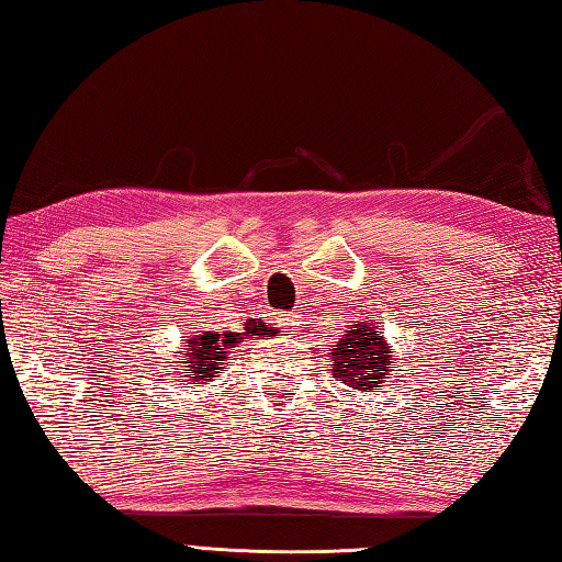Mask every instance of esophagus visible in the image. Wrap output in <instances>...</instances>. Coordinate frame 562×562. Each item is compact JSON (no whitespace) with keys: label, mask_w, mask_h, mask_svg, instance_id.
Returning <instances> with one entry per match:
<instances>
[{"label":"esophagus","mask_w":562,"mask_h":562,"mask_svg":"<svg viewBox=\"0 0 562 562\" xmlns=\"http://www.w3.org/2000/svg\"><path fill=\"white\" fill-rule=\"evenodd\" d=\"M280 326H282V330L300 333V328H302V316H300V314H284V316L280 318Z\"/></svg>","instance_id":"esophagus-1"}]
</instances>
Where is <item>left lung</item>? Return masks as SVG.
Instances as JSON below:
<instances>
[{
    "instance_id": "obj_1",
    "label": "left lung",
    "mask_w": 562,
    "mask_h": 562,
    "mask_svg": "<svg viewBox=\"0 0 562 562\" xmlns=\"http://www.w3.org/2000/svg\"><path fill=\"white\" fill-rule=\"evenodd\" d=\"M333 376L340 384L372 391L389 372V345L381 338V330L369 328L367 324H355L336 348H333Z\"/></svg>"
}]
</instances>
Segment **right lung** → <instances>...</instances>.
Returning <instances> with one entry per match:
<instances>
[{
    "label": "right lung",
    "instance_id": "obj_1",
    "mask_svg": "<svg viewBox=\"0 0 562 562\" xmlns=\"http://www.w3.org/2000/svg\"><path fill=\"white\" fill-rule=\"evenodd\" d=\"M258 329H266L267 333L258 334ZM250 333H256V336H270V330L266 326L250 328ZM236 342L241 340H238V336H232V333H226V336H220V333H205V336L193 338L188 342V369L183 374L207 381L214 374V369H220L224 360V350L234 348Z\"/></svg>",
    "mask_w": 562,
    "mask_h": 562
}]
</instances>
